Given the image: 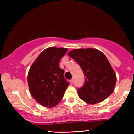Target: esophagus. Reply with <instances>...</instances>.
<instances>
[{"mask_svg":"<svg viewBox=\"0 0 134 134\" xmlns=\"http://www.w3.org/2000/svg\"><path fill=\"white\" fill-rule=\"evenodd\" d=\"M74 78H72V79L71 80V83H74Z\"/></svg>","mask_w":134,"mask_h":134,"instance_id":"1","label":"esophagus"}]
</instances>
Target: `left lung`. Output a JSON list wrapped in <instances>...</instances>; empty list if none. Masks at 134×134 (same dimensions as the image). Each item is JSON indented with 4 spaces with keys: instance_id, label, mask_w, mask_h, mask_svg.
I'll use <instances>...</instances> for the list:
<instances>
[{
    "instance_id": "left-lung-1",
    "label": "left lung",
    "mask_w": 134,
    "mask_h": 134,
    "mask_svg": "<svg viewBox=\"0 0 134 134\" xmlns=\"http://www.w3.org/2000/svg\"><path fill=\"white\" fill-rule=\"evenodd\" d=\"M68 55L78 63L85 77L83 85L77 88L81 99L94 104L112 93L116 82V75L103 53L88 48L74 49Z\"/></svg>"
}]
</instances>
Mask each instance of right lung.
Listing matches in <instances>:
<instances>
[{
	"mask_svg": "<svg viewBox=\"0 0 134 134\" xmlns=\"http://www.w3.org/2000/svg\"><path fill=\"white\" fill-rule=\"evenodd\" d=\"M68 51L51 47L43 51L33 63L28 73L30 94L38 103L53 107L59 103L69 82L60 68V60Z\"/></svg>",
	"mask_w": 134,
	"mask_h": 134,
	"instance_id": "add662e5",
	"label": "right lung"
}]
</instances>
